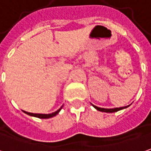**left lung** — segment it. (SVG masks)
I'll use <instances>...</instances> for the list:
<instances>
[{"label":"left lung","mask_w":151,"mask_h":151,"mask_svg":"<svg viewBox=\"0 0 151 151\" xmlns=\"http://www.w3.org/2000/svg\"><path fill=\"white\" fill-rule=\"evenodd\" d=\"M94 109H96L98 111H100V112H104V113H114V112H117V111H119V110H122V109H126V108H127V107H129L128 106H125V107H121V108H115V109H103V108H99V107H97V106L93 105L92 104Z\"/></svg>","instance_id":"left-lung-1"}]
</instances>
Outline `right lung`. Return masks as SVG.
<instances>
[{
	"label": "right lung",
	"instance_id": "obj_1",
	"mask_svg": "<svg viewBox=\"0 0 151 151\" xmlns=\"http://www.w3.org/2000/svg\"><path fill=\"white\" fill-rule=\"evenodd\" d=\"M62 106L60 109H58V111H56V112H54L52 113H49V114H42V113H28V112H25V111H24V113H26V114H28V115H29V116H33V117H38V118H50V117H52L54 116H56L57 114H58L60 111H61V109H62Z\"/></svg>",
	"mask_w": 151,
	"mask_h": 151
}]
</instances>
